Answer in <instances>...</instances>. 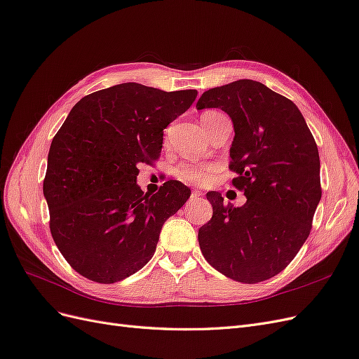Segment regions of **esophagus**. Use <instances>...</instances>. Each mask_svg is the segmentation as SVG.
<instances>
[{
  "instance_id": "esophagus-1",
  "label": "esophagus",
  "mask_w": 359,
  "mask_h": 359,
  "mask_svg": "<svg viewBox=\"0 0 359 359\" xmlns=\"http://www.w3.org/2000/svg\"><path fill=\"white\" fill-rule=\"evenodd\" d=\"M201 196H202V193H201L199 190H193V191H191V196H190V198H191V201H196V199H199Z\"/></svg>"
}]
</instances>
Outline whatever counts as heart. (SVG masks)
<instances>
[{"instance_id": "heart-1", "label": "heart", "mask_w": 359, "mask_h": 359, "mask_svg": "<svg viewBox=\"0 0 359 359\" xmlns=\"http://www.w3.org/2000/svg\"><path fill=\"white\" fill-rule=\"evenodd\" d=\"M215 170L217 166L212 165V163L184 161L175 168V177L184 182L193 184V186H206V184L212 181Z\"/></svg>"}]
</instances>
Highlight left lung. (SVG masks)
I'll use <instances>...</instances> for the list:
<instances>
[{"label": "left lung", "mask_w": 359, "mask_h": 359, "mask_svg": "<svg viewBox=\"0 0 359 359\" xmlns=\"http://www.w3.org/2000/svg\"><path fill=\"white\" fill-rule=\"evenodd\" d=\"M196 107L232 118V184L247 198L235 208L206 193L212 217L199 229L202 255L223 276L259 283L281 273L310 235L322 196L318 145L297 104L252 79L205 91Z\"/></svg>", "instance_id": "1"}]
</instances>
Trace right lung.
I'll use <instances>...</instances> for the list:
<instances>
[{"label": "right lung", "instance_id": "1", "mask_svg": "<svg viewBox=\"0 0 359 359\" xmlns=\"http://www.w3.org/2000/svg\"><path fill=\"white\" fill-rule=\"evenodd\" d=\"M196 95L127 82L73 106L52 139L43 194L53 241L76 273L109 285L153 257L163 223L190 189L166 181L148 196L136 184L137 166L158 158L163 130Z\"/></svg>", "mask_w": 359, "mask_h": 359}]
</instances>
